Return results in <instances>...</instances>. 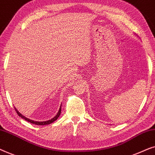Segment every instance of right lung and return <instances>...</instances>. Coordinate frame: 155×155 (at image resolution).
<instances>
[{
	"label": "right lung",
	"mask_w": 155,
	"mask_h": 155,
	"mask_svg": "<svg viewBox=\"0 0 155 155\" xmlns=\"http://www.w3.org/2000/svg\"><path fill=\"white\" fill-rule=\"evenodd\" d=\"M15 111L17 112V114H18V116H20L21 118H22L23 119H25V120H27V121H28V122H30L31 124H35V125H38V126H44V125H48V124H52L53 122L55 121V120H57V118L59 117V116H60L61 112V107H60V109H59L58 114H57L55 116L54 118H51V120H46V121H35V120H30V119H29V118H27L25 117V116L22 115V114H21L20 112H19L18 110L15 109Z\"/></svg>",
	"instance_id": "add662e5"
}]
</instances>
